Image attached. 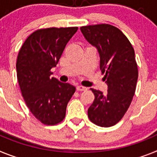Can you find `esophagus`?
I'll return each instance as SVG.
<instances>
[{"label":"esophagus","instance_id":"1","mask_svg":"<svg viewBox=\"0 0 157 157\" xmlns=\"http://www.w3.org/2000/svg\"><path fill=\"white\" fill-rule=\"evenodd\" d=\"M77 91H85V90H87V88L86 87L82 86V85H78L77 87Z\"/></svg>","mask_w":157,"mask_h":157}]
</instances>
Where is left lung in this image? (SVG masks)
Returning a JSON list of instances; mask_svg holds the SVG:
<instances>
[{
  "label": "left lung",
  "instance_id": "obj_1",
  "mask_svg": "<svg viewBox=\"0 0 157 157\" xmlns=\"http://www.w3.org/2000/svg\"><path fill=\"white\" fill-rule=\"evenodd\" d=\"M80 31L97 49L99 68L107 84L105 95L91 88L95 99L88 108V116L95 125L110 127L122 119L135 93L138 70L134 50L126 35L110 24L84 26Z\"/></svg>",
  "mask_w": 157,
  "mask_h": 157
}]
</instances>
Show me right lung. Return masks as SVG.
I'll list each match as a JSON object with an SVG mask.
<instances>
[{"label": "right lung", "instance_id": "1", "mask_svg": "<svg viewBox=\"0 0 157 157\" xmlns=\"http://www.w3.org/2000/svg\"><path fill=\"white\" fill-rule=\"evenodd\" d=\"M78 28H50L35 31L20 48L16 62L19 85L26 104L45 125L64 119L66 107L76 91L69 83L52 77L67 43Z\"/></svg>", "mask_w": 157, "mask_h": 157}]
</instances>
